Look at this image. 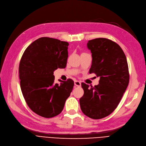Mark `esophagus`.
I'll return each instance as SVG.
<instances>
[{
    "mask_svg": "<svg viewBox=\"0 0 146 146\" xmlns=\"http://www.w3.org/2000/svg\"><path fill=\"white\" fill-rule=\"evenodd\" d=\"M74 86H76L77 87H81V83L78 81H74Z\"/></svg>",
    "mask_w": 146,
    "mask_h": 146,
    "instance_id": "esophagus-1",
    "label": "esophagus"
}]
</instances>
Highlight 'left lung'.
<instances>
[{
  "mask_svg": "<svg viewBox=\"0 0 146 146\" xmlns=\"http://www.w3.org/2000/svg\"><path fill=\"white\" fill-rule=\"evenodd\" d=\"M87 46L92 57L89 73H95L100 79L95 87L81 84L84 93L79 104L84 114L92 119H101L115 110L128 86L127 61L120 46L111 40L92 39Z\"/></svg>",
  "mask_w": 146,
  "mask_h": 146,
  "instance_id": "left-lung-1",
  "label": "left lung"
}]
</instances>
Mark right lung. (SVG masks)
Here are the masks:
<instances>
[{
  "label": "right lung",
  "instance_id": "add662e5",
  "mask_svg": "<svg viewBox=\"0 0 146 146\" xmlns=\"http://www.w3.org/2000/svg\"><path fill=\"white\" fill-rule=\"evenodd\" d=\"M67 42L50 37H40L28 46L19 65L21 88L29 107L36 114L50 118L62 111L70 96L74 82L59 80L55 84L53 72L66 67Z\"/></svg>",
  "mask_w": 146,
  "mask_h": 146
}]
</instances>
